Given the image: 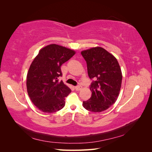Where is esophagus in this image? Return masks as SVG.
<instances>
[{
    "instance_id": "1",
    "label": "esophagus",
    "mask_w": 152,
    "mask_h": 152,
    "mask_svg": "<svg viewBox=\"0 0 152 152\" xmlns=\"http://www.w3.org/2000/svg\"><path fill=\"white\" fill-rule=\"evenodd\" d=\"M82 88V87L81 86H78L75 87V89L76 90V91H80V90H81Z\"/></svg>"
}]
</instances>
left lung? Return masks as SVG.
Segmentation results:
<instances>
[{
  "instance_id": "1",
  "label": "left lung",
  "mask_w": 152,
  "mask_h": 152,
  "mask_svg": "<svg viewBox=\"0 0 152 152\" xmlns=\"http://www.w3.org/2000/svg\"><path fill=\"white\" fill-rule=\"evenodd\" d=\"M88 67V76L94 81L90 86L91 98L83 106L93 112H101L110 107L120 91L122 73L118 60L101 47L91 48L81 52Z\"/></svg>"
}]
</instances>
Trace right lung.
Returning <instances> with one entry per match:
<instances>
[{
  "instance_id": "1",
  "label": "right lung",
  "mask_w": 152,
  "mask_h": 152,
  "mask_svg": "<svg viewBox=\"0 0 152 152\" xmlns=\"http://www.w3.org/2000/svg\"><path fill=\"white\" fill-rule=\"evenodd\" d=\"M76 51L57 44L40 50L32 62L27 75V89L32 102L45 113L60 110L65 104L70 89L58 78L62 76L61 66Z\"/></svg>"
}]
</instances>
